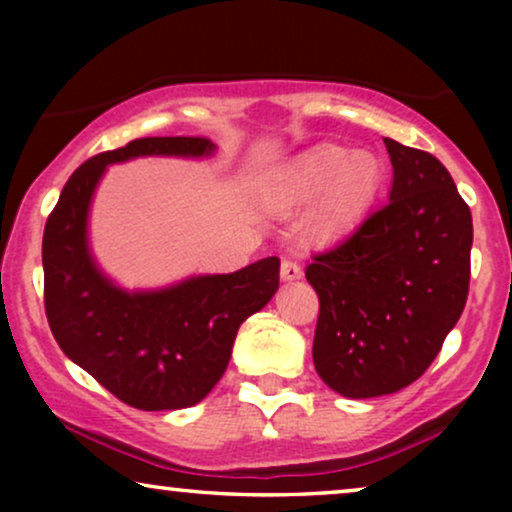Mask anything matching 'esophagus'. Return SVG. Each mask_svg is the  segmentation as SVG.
<instances>
[{"mask_svg":"<svg viewBox=\"0 0 512 512\" xmlns=\"http://www.w3.org/2000/svg\"><path fill=\"white\" fill-rule=\"evenodd\" d=\"M303 277V268H300V263L293 261V258H284L282 261V279L284 282H293V279H300Z\"/></svg>","mask_w":512,"mask_h":512,"instance_id":"obj_1","label":"esophagus"}]
</instances>
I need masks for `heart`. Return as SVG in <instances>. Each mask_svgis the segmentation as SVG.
Instances as JSON below:
<instances>
[{
    "label": "heart",
    "mask_w": 512,
    "mask_h": 512,
    "mask_svg": "<svg viewBox=\"0 0 512 512\" xmlns=\"http://www.w3.org/2000/svg\"><path fill=\"white\" fill-rule=\"evenodd\" d=\"M380 181L382 167L373 153L361 151L352 156L340 146H321L284 179L277 205L289 212L324 193L310 216V230L314 235H333L373 202Z\"/></svg>",
    "instance_id": "b5f03b06"
}]
</instances>
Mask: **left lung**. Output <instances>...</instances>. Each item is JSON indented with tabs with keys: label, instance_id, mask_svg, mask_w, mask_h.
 I'll return each mask as SVG.
<instances>
[{
	"label": "left lung",
	"instance_id": "obj_1",
	"mask_svg": "<svg viewBox=\"0 0 512 512\" xmlns=\"http://www.w3.org/2000/svg\"><path fill=\"white\" fill-rule=\"evenodd\" d=\"M384 146L389 200L305 270L319 296L314 368L347 398L394 394L422 377L471 282L473 219L450 172L426 151Z\"/></svg>",
	"mask_w": 512,
	"mask_h": 512
}]
</instances>
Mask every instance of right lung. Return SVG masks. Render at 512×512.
I'll return each instance as SVG.
<instances>
[{"label": "right lung", "instance_id": "add662e5", "mask_svg": "<svg viewBox=\"0 0 512 512\" xmlns=\"http://www.w3.org/2000/svg\"><path fill=\"white\" fill-rule=\"evenodd\" d=\"M207 137H142L97 153L62 188L44 228V307L62 352L137 410L200 403L226 373L237 328L268 305L279 258L230 275L193 277L153 293H125L95 268L86 244L93 191L109 163L137 156H205Z\"/></svg>", "mask_w": 512, "mask_h": 512}]
</instances>
